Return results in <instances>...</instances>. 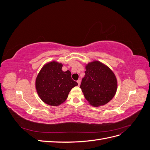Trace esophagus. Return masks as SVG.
<instances>
[{
	"label": "esophagus",
	"mask_w": 150,
	"mask_h": 150,
	"mask_svg": "<svg viewBox=\"0 0 150 150\" xmlns=\"http://www.w3.org/2000/svg\"><path fill=\"white\" fill-rule=\"evenodd\" d=\"M77 83H78V86H79V85L81 84V80H80V79H78V81H77Z\"/></svg>",
	"instance_id": "obj_1"
}]
</instances>
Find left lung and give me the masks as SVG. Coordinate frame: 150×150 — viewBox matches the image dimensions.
Listing matches in <instances>:
<instances>
[{"instance_id":"obj_1","label":"left lung","mask_w":150,"mask_h":150,"mask_svg":"<svg viewBox=\"0 0 150 150\" xmlns=\"http://www.w3.org/2000/svg\"><path fill=\"white\" fill-rule=\"evenodd\" d=\"M86 69L80 88L86 100L96 107L110 102L117 90V80L113 72L99 61L89 62Z\"/></svg>"}]
</instances>
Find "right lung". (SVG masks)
I'll list each match as a JSON object with an SVG mask.
<instances>
[{
  "label": "right lung",
  "instance_id": "right-lung-1",
  "mask_svg": "<svg viewBox=\"0 0 150 150\" xmlns=\"http://www.w3.org/2000/svg\"><path fill=\"white\" fill-rule=\"evenodd\" d=\"M62 64L50 62L40 71L35 80V88L41 100L50 106H59L64 103L70 91L78 86L71 78L69 71H62Z\"/></svg>",
  "mask_w": 150,
  "mask_h": 150
}]
</instances>
